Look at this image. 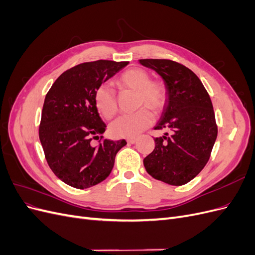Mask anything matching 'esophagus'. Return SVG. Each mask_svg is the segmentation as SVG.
I'll return each mask as SVG.
<instances>
[{
	"label": "esophagus",
	"mask_w": 255,
	"mask_h": 255,
	"mask_svg": "<svg viewBox=\"0 0 255 255\" xmlns=\"http://www.w3.org/2000/svg\"><path fill=\"white\" fill-rule=\"evenodd\" d=\"M127 141H128V143H135V142L137 141V138H128Z\"/></svg>",
	"instance_id": "esophagus-1"
}]
</instances>
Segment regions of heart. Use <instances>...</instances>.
Returning <instances> with one entry per match:
<instances>
[{"instance_id":"1","label":"heart","mask_w":255,"mask_h":255,"mask_svg":"<svg viewBox=\"0 0 255 255\" xmlns=\"http://www.w3.org/2000/svg\"><path fill=\"white\" fill-rule=\"evenodd\" d=\"M116 82L121 88L137 91V106L142 109L118 117L111 125V133L118 138H133L153 125L154 115L150 110L155 113L164 110L168 99L166 84L160 80L150 79L149 72L138 67L122 72ZM94 99L97 110L103 118L111 119L117 113V98L109 85H100Z\"/></svg>"}]
</instances>
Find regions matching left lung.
Listing matches in <instances>:
<instances>
[{
	"label": "left lung",
	"instance_id": "left-lung-1",
	"mask_svg": "<svg viewBox=\"0 0 255 255\" xmlns=\"http://www.w3.org/2000/svg\"><path fill=\"white\" fill-rule=\"evenodd\" d=\"M165 81L168 99L154 129L155 148L143 159L146 172L173 186L190 182L211 157L218 128L210 95L190 69L170 59H139Z\"/></svg>",
	"mask_w": 255,
	"mask_h": 255
}]
</instances>
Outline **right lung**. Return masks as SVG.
Here are the masks:
<instances>
[{"mask_svg":"<svg viewBox=\"0 0 255 255\" xmlns=\"http://www.w3.org/2000/svg\"><path fill=\"white\" fill-rule=\"evenodd\" d=\"M128 61L96 60L76 65L61 73L44 99L39 139L45 159L59 180L78 189L104 181L113 170L125 139L101 136L106 125L95 105L96 89ZM100 138L99 146L91 140Z\"/></svg>","mask_w":255,"mask_h":255,"instance_id":"1","label":"right lung"}]
</instances>
